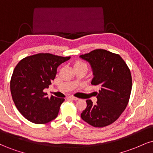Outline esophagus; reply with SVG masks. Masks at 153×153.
Here are the masks:
<instances>
[{"instance_id":"34e87169","label":"esophagus","mask_w":153,"mask_h":153,"mask_svg":"<svg viewBox=\"0 0 153 153\" xmlns=\"http://www.w3.org/2000/svg\"><path fill=\"white\" fill-rule=\"evenodd\" d=\"M69 99H71L72 100H74V101H77V100H78V98L75 97V96H70Z\"/></svg>"}]
</instances>
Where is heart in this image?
Returning a JSON list of instances; mask_svg holds the SVG:
<instances>
[{"label":"heart","instance_id":"1","mask_svg":"<svg viewBox=\"0 0 153 153\" xmlns=\"http://www.w3.org/2000/svg\"><path fill=\"white\" fill-rule=\"evenodd\" d=\"M78 66H85L87 67L86 64H85V62H83L82 61H77V62H75V67H78Z\"/></svg>","mask_w":153,"mask_h":153}]
</instances>
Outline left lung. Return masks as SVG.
<instances>
[{"label":"left lung","instance_id":"left-lung-1","mask_svg":"<svg viewBox=\"0 0 153 153\" xmlns=\"http://www.w3.org/2000/svg\"><path fill=\"white\" fill-rule=\"evenodd\" d=\"M91 64L94 73L91 84L100 87L93 103L86 100L87 106L81 118L94 127L110 125L120 117L129 103L132 86L129 68L118 54L97 49L80 56Z\"/></svg>","mask_w":153,"mask_h":153}]
</instances>
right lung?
Segmentation results:
<instances>
[{
    "label": "right lung",
    "mask_w": 153,
    "mask_h": 153,
    "mask_svg": "<svg viewBox=\"0 0 153 153\" xmlns=\"http://www.w3.org/2000/svg\"><path fill=\"white\" fill-rule=\"evenodd\" d=\"M71 57L39 53L22 59L10 79L12 99L17 109L35 124H46L57 117L65 99L47 97L48 88L57 74V68Z\"/></svg>",
    "instance_id": "1"
}]
</instances>
